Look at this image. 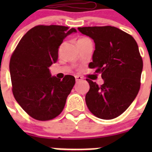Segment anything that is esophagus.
Returning a JSON list of instances; mask_svg holds the SVG:
<instances>
[{
    "label": "esophagus",
    "mask_w": 152,
    "mask_h": 152,
    "mask_svg": "<svg viewBox=\"0 0 152 152\" xmlns=\"http://www.w3.org/2000/svg\"><path fill=\"white\" fill-rule=\"evenodd\" d=\"M75 80H76V82H78V81H80V80H83V77L79 76V75H75Z\"/></svg>",
    "instance_id": "34e87169"
}]
</instances>
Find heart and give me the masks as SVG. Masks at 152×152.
<instances>
[{
  "mask_svg": "<svg viewBox=\"0 0 152 152\" xmlns=\"http://www.w3.org/2000/svg\"><path fill=\"white\" fill-rule=\"evenodd\" d=\"M84 39H87V38H82V39H80L77 40V42H78V41H81V40H84Z\"/></svg>",
  "mask_w": 152,
  "mask_h": 152,
  "instance_id": "b5f03b06",
  "label": "heart"
}]
</instances>
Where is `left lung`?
<instances>
[{
	"label": "left lung",
	"mask_w": 152,
	"mask_h": 152,
	"mask_svg": "<svg viewBox=\"0 0 152 152\" xmlns=\"http://www.w3.org/2000/svg\"><path fill=\"white\" fill-rule=\"evenodd\" d=\"M95 43L89 68L101 74L103 84L87 79L90 90L85 96L89 110L96 117L112 119L120 116L136 97L143 62L132 36L111 26L78 27Z\"/></svg>",
	"instance_id": "left-lung-1"
}]
</instances>
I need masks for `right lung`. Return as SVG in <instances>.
<instances>
[{"label": "right lung", "instance_id": "right-lung-1", "mask_svg": "<svg viewBox=\"0 0 152 152\" xmlns=\"http://www.w3.org/2000/svg\"><path fill=\"white\" fill-rule=\"evenodd\" d=\"M76 32L57 25L36 26L23 36L10 58L13 96L33 119L49 120L62 112L75 78L72 75L57 78L49 68L57 61L63 40Z\"/></svg>", "mask_w": 152, "mask_h": 152}]
</instances>
